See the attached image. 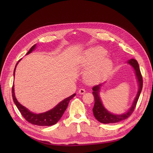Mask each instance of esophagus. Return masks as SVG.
Returning <instances> with one entry per match:
<instances>
[{
  "mask_svg": "<svg viewBox=\"0 0 153 153\" xmlns=\"http://www.w3.org/2000/svg\"><path fill=\"white\" fill-rule=\"evenodd\" d=\"M79 93L80 94H84L85 93V89L83 88H80L79 90Z\"/></svg>",
  "mask_w": 153,
  "mask_h": 153,
  "instance_id": "34e87169",
  "label": "esophagus"
}]
</instances>
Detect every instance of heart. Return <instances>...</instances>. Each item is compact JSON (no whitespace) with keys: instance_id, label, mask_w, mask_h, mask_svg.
Segmentation results:
<instances>
[{"instance_id":"1","label":"heart","mask_w":153,"mask_h":153,"mask_svg":"<svg viewBox=\"0 0 153 153\" xmlns=\"http://www.w3.org/2000/svg\"><path fill=\"white\" fill-rule=\"evenodd\" d=\"M106 51L99 47L85 50L76 59L79 67H88L83 73V79L88 83H96L106 78L111 71L113 63Z\"/></svg>"}]
</instances>
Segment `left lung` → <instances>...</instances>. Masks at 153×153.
I'll use <instances>...</instances> for the list:
<instances>
[{"instance_id": "8db88e82", "label": "left lung", "mask_w": 153, "mask_h": 153, "mask_svg": "<svg viewBox=\"0 0 153 153\" xmlns=\"http://www.w3.org/2000/svg\"><path fill=\"white\" fill-rule=\"evenodd\" d=\"M126 63L133 68L137 79L138 85V91L137 92L136 97L133 100L131 106V107L126 112H125L124 113L120 114H114L106 110V108H105V107L103 106L100 97L101 90L102 89L103 85L106 82L94 86L93 88V94L94 97V105L93 108V111L95 118L100 123H117L122 120H123L127 119L135 109L136 103L137 102V100L139 99V97L142 90L143 80L139 68V65L137 60L134 59H131L128 60L126 62Z\"/></svg>"}]
</instances>
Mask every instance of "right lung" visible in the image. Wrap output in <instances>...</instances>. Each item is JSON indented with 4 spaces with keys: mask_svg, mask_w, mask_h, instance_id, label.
<instances>
[{
    "mask_svg": "<svg viewBox=\"0 0 153 153\" xmlns=\"http://www.w3.org/2000/svg\"><path fill=\"white\" fill-rule=\"evenodd\" d=\"M36 48V44L33 45L29 51L26 54V55H28L32 53L33 51H34ZM22 59H20L17 63H16L15 68L13 73V76L14 77L15 76V71L16 68L17 64ZM12 96H13V101L16 105L18 110L23 116V117L30 123L39 125V126H51L54 124H56L62 117L63 114L64 113L65 111L66 110V109L68 106V103L70 101L71 99H72L75 96L76 93L73 94V95L70 96V97L65 98L61 102H60L56 106H55L53 108L51 109V110L42 113L36 114L34 113L31 111H30L28 108L21 105L17 100L16 96H15V93H14V85H13L12 88Z\"/></svg>",
    "mask_w": 153,
    "mask_h": 153,
    "instance_id": "right-lung-1",
    "label": "right lung"
}]
</instances>
